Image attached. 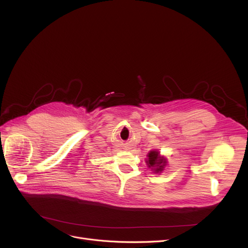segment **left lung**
Returning a JSON list of instances; mask_svg holds the SVG:
<instances>
[{
	"label": "left lung",
	"instance_id": "1",
	"mask_svg": "<svg viewBox=\"0 0 248 248\" xmlns=\"http://www.w3.org/2000/svg\"><path fill=\"white\" fill-rule=\"evenodd\" d=\"M147 157L148 160L146 161V163L149 168H152V170H154L156 172H160L163 170L166 165V160L163 157H160L158 151H150Z\"/></svg>",
	"mask_w": 248,
	"mask_h": 248
}]
</instances>
